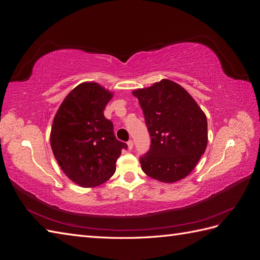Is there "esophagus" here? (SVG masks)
<instances>
[{"label": "esophagus", "mask_w": 260, "mask_h": 260, "mask_svg": "<svg viewBox=\"0 0 260 260\" xmlns=\"http://www.w3.org/2000/svg\"><path fill=\"white\" fill-rule=\"evenodd\" d=\"M127 144H128V148H129V149H132V148H133V141H132V140H129Z\"/></svg>", "instance_id": "34e87169"}]
</instances>
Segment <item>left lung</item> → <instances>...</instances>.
<instances>
[{"label": "left lung", "mask_w": 260, "mask_h": 260, "mask_svg": "<svg viewBox=\"0 0 260 260\" xmlns=\"http://www.w3.org/2000/svg\"><path fill=\"white\" fill-rule=\"evenodd\" d=\"M143 109L151 148L140 158L145 174L172 183L195 168L208 142L207 118L180 84L162 79L132 92Z\"/></svg>", "instance_id": "obj_1"}]
</instances>
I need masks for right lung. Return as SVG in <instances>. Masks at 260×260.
Returning <instances> with one entry per match:
<instances>
[{
    "instance_id": "right-lung-1",
    "label": "right lung",
    "mask_w": 260,
    "mask_h": 260,
    "mask_svg": "<svg viewBox=\"0 0 260 260\" xmlns=\"http://www.w3.org/2000/svg\"><path fill=\"white\" fill-rule=\"evenodd\" d=\"M113 92L96 82L77 85L62 101L51 129V147L64 174L82 187H94L111 178L127 144L114 135L104 116Z\"/></svg>"
}]
</instances>
